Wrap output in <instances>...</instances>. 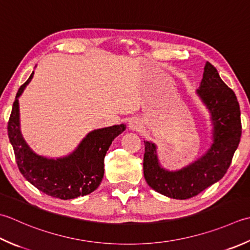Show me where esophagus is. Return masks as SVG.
I'll list each match as a JSON object with an SVG mask.
<instances>
[{"instance_id":"obj_1","label":"esophagus","mask_w":250,"mask_h":250,"mask_svg":"<svg viewBox=\"0 0 250 250\" xmlns=\"http://www.w3.org/2000/svg\"><path fill=\"white\" fill-rule=\"evenodd\" d=\"M142 128V124L139 119H132L129 122V129L132 131H139Z\"/></svg>"}]
</instances>
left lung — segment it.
Instances as JSON below:
<instances>
[{"label":"left lung","instance_id":"1","mask_svg":"<svg viewBox=\"0 0 250 250\" xmlns=\"http://www.w3.org/2000/svg\"><path fill=\"white\" fill-rule=\"evenodd\" d=\"M197 96L211 121L212 142L202 157L179 170L161 167L157 145L144 141V178L159 194L174 199H188L221 180L232 163L241 141V109L235 93L222 81L216 68L206 62Z\"/></svg>","mask_w":250,"mask_h":250}]
</instances>
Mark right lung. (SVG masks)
I'll return each mask as SVG.
<instances>
[{
	"label": "right lung",
	"instance_id": "add662e5",
	"mask_svg": "<svg viewBox=\"0 0 250 250\" xmlns=\"http://www.w3.org/2000/svg\"><path fill=\"white\" fill-rule=\"evenodd\" d=\"M33 75L34 71L19 87L7 125L19 171L33 187L52 197L67 200L94 192L104 177L107 150L112 141L125 130V125L89 132L76 149L63 157L48 158L37 154L22 136L18 101Z\"/></svg>",
	"mask_w": 250,
	"mask_h": 250
}]
</instances>
